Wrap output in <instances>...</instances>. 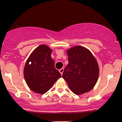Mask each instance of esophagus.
I'll return each instance as SVG.
<instances>
[{
    "label": "esophagus",
    "instance_id": "34e87169",
    "mask_svg": "<svg viewBox=\"0 0 122 122\" xmlns=\"http://www.w3.org/2000/svg\"><path fill=\"white\" fill-rule=\"evenodd\" d=\"M64 68H61V69H60L59 70V72H60V73H61V75H62L63 72H64Z\"/></svg>",
    "mask_w": 122,
    "mask_h": 122
}]
</instances>
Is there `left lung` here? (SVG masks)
<instances>
[{
    "label": "left lung",
    "mask_w": 122,
    "mask_h": 122,
    "mask_svg": "<svg viewBox=\"0 0 122 122\" xmlns=\"http://www.w3.org/2000/svg\"><path fill=\"white\" fill-rule=\"evenodd\" d=\"M67 53L69 63L64 69L62 77L75 94L89 92L99 77L97 61L89 50L81 46L72 47Z\"/></svg>",
    "instance_id": "8db88e82"
}]
</instances>
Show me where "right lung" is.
I'll list each match as a JSON object with an SVG mask.
<instances>
[{
	"mask_svg": "<svg viewBox=\"0 0 122 122\" xmlns=\"http://www.w3.org/2000/svg\"><path fill=\"white\" fill-rule=\"evenodd\" d=\"M51 53L49 47L41 45L32 52L25 64V81L31 90L36 93H46L61 77L54 66Z\"/></svg>",
	"mask_w": 122,
	"mask_h": 122,
	"instance_id": "add662e5",
	"label": "right lung"
}]
</instances>
